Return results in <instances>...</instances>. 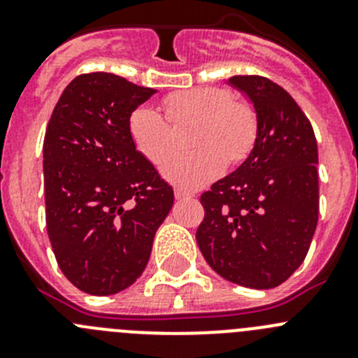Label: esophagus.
<instances>
[{
    "label": "esophagus",
    "mask_w": 358,
    "mask_h": 358,
    "mask_svg": "<svg viewBox=\"0 0 358 358\" xmlns=\"http://www.w3.org/2000/svg\"><path fill=\"white\" fill-rule=\"evenodd\" d=\"M194 195L188 194V192H182V189H176V199L177 201H185V199H192Z\"/></svg>",
    "instance_id": "34e87169"
}]
</instances>
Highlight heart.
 I'll use <instances>...</instances> for the list:
<instances>
[{
  "label": "heart",
  "instance_id": "b5f03b06",
  "mask_svg": "<svg viewBox=\"0 0 358 358\" xmlns=\"http://www.w3.org/2000/svg\"><path fill=\"white\" fill-rule=\"evenodd\" d=\"M164 109L173 125L195 123L189 147L197 152L173 156L163 176L173 186L195 189L215 179L226 166L248 157L256 140V120L243 103L233 102L229 91L195 87L164 98ZM129 134L136 150L152 164H161L173 148L169 122L156 107L141 106L129 118Z\"/></svg>",
  "mask_w": 358,
  "mask_h": 358
}]
</instances>
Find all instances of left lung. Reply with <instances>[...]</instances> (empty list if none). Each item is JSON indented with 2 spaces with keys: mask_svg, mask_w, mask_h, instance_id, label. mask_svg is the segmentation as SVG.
Returning a JSON list of instances; mask_svg holds the SVG:
<instances>
[{
  "mask_svg": "<svg viewBox=\"0 0 358 358\" xmlns=\"http://www.w3.org/2000/svg\"><path fill=\"white\" fill-rule=\"evenodd\" d=\"M227 84L256 113L248 159L202 194L199 249L215 273L249 289H274L308 252L319 217L317 141L299 106L281 85L258 75Z\"/></svg>",
  "mask_w": 358,
  "mask_h": 358,
  "instance_id": "left-lung-1",
  "label": "left lung"
}]
</instances>
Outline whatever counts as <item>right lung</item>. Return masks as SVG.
<instances>
[{
    "label": "right lung",
    "instance_id": "obj_1",
    "mask_svg": "<svg viewBox=\"0 0 358 358\" xmlns=\"http://www.w3.org/2000/svg\"><path fill=\"white\" fill-rule=\"evenodd\" d=\"M156 90L113 73L73 78L43 145L46 229L64 276L110 296L145 271L173 189L136 150L129 118Z\"/></svg>",
    "mask_w": 358,
    "mask_h": 358
}]
</instances>
